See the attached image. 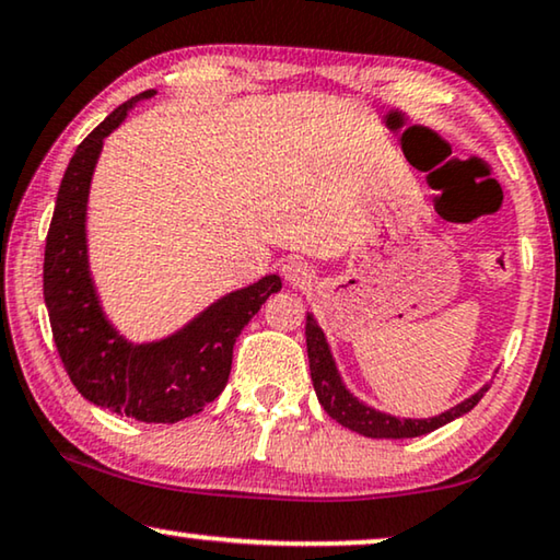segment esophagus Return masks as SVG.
<instances>
[{"label": "esophagus", "mask_w": 560, "mask_h": 560, "mask_svg": "<svg viewBox=\"0 0 560 560\" xmlns=\"http://www.w3.org/2000/svg\"><path fill=\"white\" fill-rule=\"evenodd\" d=\"M281 273H283V279H287L289 283H294V287H304L306 281H312L310 264L302 261V258H289V261L281 266Z\"/></svg>", "instance_id": "obj_1"}]
</instances>
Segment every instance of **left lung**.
Here are the masks:
<instances>
[{
	"label": "left lung",
	"instance_id": "obj_1",
	"mask_svg": "<svg viewBox=\"0 0 560 560\" xmlns=\"http://www.w3.org/2000/svg\"><path fill=\"white\" fill-rule=\"evenodd\" d=\"M306 355H310V370H312V383L317 390V398L325 411L332 416L337 423H342L345 429L358 431L362 436L370 439H413L436 431L444 423L459 419V416L469 413L475 408L490 385H482L475 396H469L462 404H456L448 411L431 416V419H398V416L375 411L373 406L362 404L348 385L342 383L340 373H337L335 358L329 352L327 337L322 332V327L314 319V314H306Z\"/></svg>",
	"mask_w": 560,
	"mask_h": 560
}]
</instances>
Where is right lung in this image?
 Returning <instances> with one entry per match:
<instances>
[{
    "label": "right lung",
    "instance_id": "add662e5",
    "mask_svg": "<svg viewBox=\"0 0 560 560\" xmlns=\"http://www.w3.org/2000/svg\"><path fill=\"white\" fill-rule=\"evenodd\" d=\"M108 114L81 144L62 175L45 241L43 294L52 340L78 393L91 404L144 423H177L223 393L241 329L281 289L277 273L220 296L175 335L133 345L106 319L89 269L85 208L104 139L137 101Z\"/></svg>",
    "mask_w": 560,
    "mask_h": 560
}]
</instances>
